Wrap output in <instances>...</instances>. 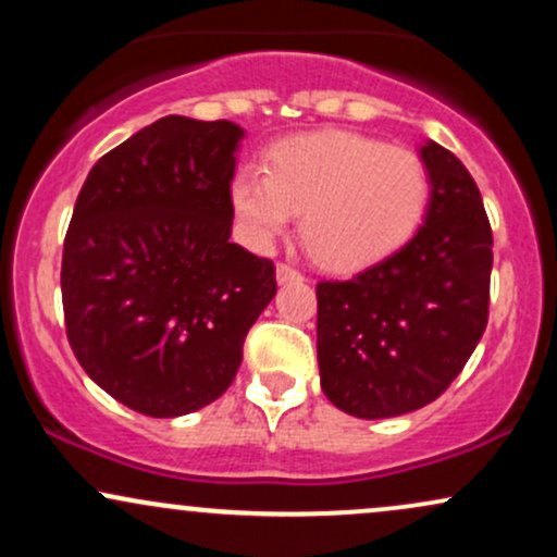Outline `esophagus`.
Segmentation results:
<instances>
[{"label":"esophagus","instance_id":"1","mask_svg":"<svg viewBox=\"0 0 557 557\" xmlns=\"http://www.w3.org/2000/svg\"><path fill=\"white\" fill-rule=\"evenodd\" d=\"M304 280V274H300L296 267L290 264H277V283L285 285V283H300Z\"/></svg>","mask_w":557,"mask_h":557}]
</instances>
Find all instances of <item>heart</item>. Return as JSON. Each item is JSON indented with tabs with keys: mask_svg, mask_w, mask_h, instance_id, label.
Instances as JSON below:
<instances>
[{
	"mask_svg": "<svg viewBox=\"0 0 557 557\" xmlns=\"http://www.w3.org/2000/svg\"><path fill=\"white\" fill-rule=\"evenodd\" d=\"M230 201L251 246H272L300 214V238L317 264L354 272L417 235L430 212L432 175L406 146L324 131L274 144L264 175L240 170L233 177Z\"/></svg>",
	"mask_w": 557,
	"mask_h": 557,
	"instance_id": "obj_1",
	"label": "heart"
}]
</instances>
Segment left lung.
Masks as SVG:
<instances>
[{
	"mask_svg": "<svg viewBox=\"0 0 557 557\" xmlns=\"http://www.w3.org/2000/svg\"><path fill=\"white\" fill-rule=\"evenodd\" d=\"M424 225L400 251L350 280L317 285L322 389L341 411L389 419L450 387L490 314L492 227L474 177L430 140Z\"/></svg>",
	"mask_w": 557,
	"mask_h": 557,
	"instance_id": "1",
	"label": "left lung"
}]
</instances>
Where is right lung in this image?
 Here are the masks:
<instances>
[{
    "label": "right lung",
    "mask_w": 557,
    "mask_h": 557,
    "mask_svg": "<svg viewBox=\"0 0 557 557\" xmlns=\"http://www.w3.org/2000/svg\"><path fill=\"white\" fill-rule=\"evenodd\" d=\"M240 138L227 120L170 114L101 157L75 201L62 248L70 348L146 417L220 398L277 293L272 261L230 243Z\"/></svg>",
    "instance_id": "add662e5"
}]
</instances>
